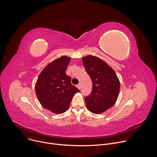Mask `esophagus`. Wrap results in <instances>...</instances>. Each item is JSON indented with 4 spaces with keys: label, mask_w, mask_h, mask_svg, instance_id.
Here are the masks:
<instances>
[{
    "label": "esophagus",
    "mask_w": 157,
    "mask_h": 157,
    "mask_svg": "<svg viewBox=\"0 0 157 157\" xmlns=\"http://www.w3.org/2000/svg\"><path fill=\"white\" fill-rule=\"evenodd\" d=\"M77 87H78V89H79V90H80V89H81V84H78V85H77Z\"/></svg>",
    "instance_id": "obj_1"
}]
</instances>
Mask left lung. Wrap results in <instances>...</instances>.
<instances>
[{"label":"left lung","instance_id":"8db88e82","mask_svg":"<svg viewBox=\"0 0 157 157\" xmlns=\"http://www.w3.org/2000/svg\"><path fill=\"white\" fill-rule=\"evenodd\" d=\"M84 68L90 76L92 92L85 97L87 109L99 114L113 107L120 91V81L111 67L98 56L88 55L82 58Z\"/></svg>","mask_w":157,"mask_h":157}]
</instances>
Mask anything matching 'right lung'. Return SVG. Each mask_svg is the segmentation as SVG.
Here are the masks:
<instances>
[{"label": "right lung", "instance_id": "right-lung-1", "mask_svg": "<svg viewBox=\"0 0 157 157\" xmlns=\"http://www.w3.org/2000/svg\"><path fill=\"white\" fill-rule=\"evenodd\" d=\"M70 57L62 56L50 63L40 73L35 89L37 98L44 107L55 114L64 113L79 89L66 74Z\"/></svg>", "mask_w": 157, "mask_h": 157}]
</instances>
